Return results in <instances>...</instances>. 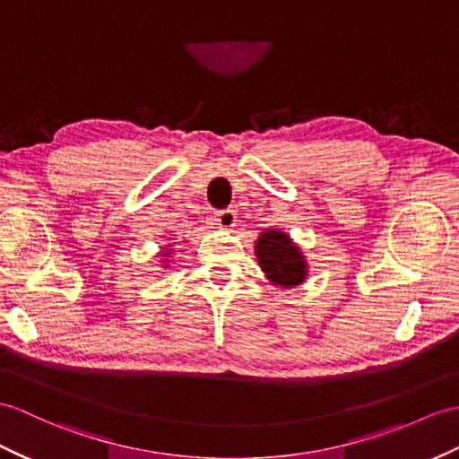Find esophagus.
<instances>
[{
  "label": "esophagus",
  "instance_id": "1",
  "mask_svg": "<svg viewBox=\"0 0 459 459\" xmlns=\"http://www.w3.org/2000/svg\"><path fill=\"white\" fill-rule=\"evenodd\" d=\"M215 225L221 230H232V227L237 225V211H232V209L219 211L215 215Z\"/></svg>",
  "mask_w": 459,
  "mask_h": 459
}]
</instances>
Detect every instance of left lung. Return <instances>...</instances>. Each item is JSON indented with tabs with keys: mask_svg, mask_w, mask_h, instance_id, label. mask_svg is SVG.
<instances>
[{
	"mask_svg": "<svg viewBox=\"0 0 459 459\" xmlns=\"http://www.w3.org/2000/svg\"><path fill=\"white\" fill-rule=\"evenodd\" d=\"M254 254L264 278L275 287L291 290L308 278V262L299 244L280 229H265L254 242Z\"/></svg>",
	"mask_w": 459,
	"mask_h": 459,
	"instance_id": "left-lung-1",
	"label": "left lung"
}]
</instances>
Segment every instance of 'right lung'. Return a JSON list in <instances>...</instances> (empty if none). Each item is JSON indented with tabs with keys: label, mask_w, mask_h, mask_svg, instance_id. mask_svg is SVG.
I'll list each match as a JSON object with an SVG mask.
<instances>
[{
	"label": "right lung",
	"mask_w": 459,
	"mask_h": 459,
	"mask_svg": "<svg viewBox=\"0 0 459 459\" xmlns=\"http://www.w3.org/2000/svg\"><path fill=\"white\" fill-rule=\"evenodd\" d=\"M172 254H174V248H172V244H164V247H162V248H160L158 255H160V258H162V260H160V262H162V264H164V265H162V268H164V270H168V265H169V262H172Z\"/></svg>",
	"instance_id": "obj_1"
}]
</instances>
